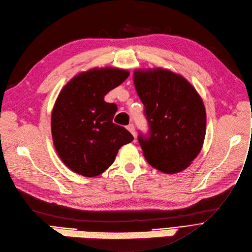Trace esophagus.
I'll list each match as a JSON object with an SVG mask.
<instances>
[{"label": "esophagus", "instance_id": "esophagus-1", "mask_svg": "<svg viewBox=\"0 0 252 252\" xmlns=\"http://www.w3.org/2000/svg\"><path fill=\"white\" fill-rule=\"evenodd\" d=\"M127 130L131 133V134L135 137V128H134V125L133 124H129L128 126H127Z\"/></svg>", "mask_w": 252, "mask_h": 252}]
</instances>
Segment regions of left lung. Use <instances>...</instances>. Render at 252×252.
<instances>
[{
  "instance_id": "left-lung-1",
  "label": "left lung",
  "mask_w": 252,
  "mask_h": 252,
  "mask_svg": "<svg viewBox=\"0 0 252 252\" xmlns=\"http://www.w3.org/2000/svg\"><path fill=\"white\" fill-rule=\"evenodd\" d=\"M133 83L145 107L150 138L139 136L149 164L165 174L187 169L204 142L206 112L195 87L166 68L136 69Z\"/></svg>"
}]
</instances>
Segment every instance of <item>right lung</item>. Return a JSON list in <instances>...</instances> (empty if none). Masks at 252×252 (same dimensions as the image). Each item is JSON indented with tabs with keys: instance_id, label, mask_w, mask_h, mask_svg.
<instances>
[{
	"instance_id": "add662e5",
	"label": "right lung",
	"mask_w": 252,
	"mask_h": 252,
	"mask_svg": "<svg viewBox=\"0 0 252 252\" xmlns=\"http://www.w3.org/2000/svg\"><path fill=\"white\" fill-rule=\"evenodd\" d=\"M129 74L94 67L76 74L59 94L51 116L52 137L59 158L72 172L84 177L102 174L121 147L133 140L129 131L113 123L117 106L105 101Z\"/></svg>"
}]
</instances>
